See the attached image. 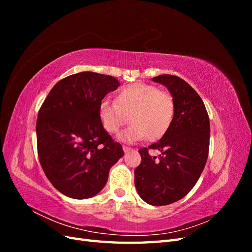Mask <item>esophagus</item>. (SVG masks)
I'll return each instance as SVG.
<instances>
[{
	"instance_id": "34e87169",
	"label": "esophagus",
	"mask_w": 252,
	"mask_h": 252,
	"mask_svg": "<svg viewBox=\"0 0 252 252\" xmlns=\"http://www.w3.org/2000/svg\"><path fill=\"white\" fill-rule=\"evenodd\" d=\"M123 150H124V152H129L131 150V148L128 147V146H123Z\"/></svg>"
}]
</instances>
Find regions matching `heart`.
<instances>
[{
    "label": "heart",
    "instance_id": "obj_1",
    "mask_svg": "<svg viewBox=\"0 0 252 252\" xmlns=\"http://www.w3.org/2000/svg\"><path fill=\"white\" fill-rule=\"evenodd\" d=\"M173 113L172 96L145 83L129 84L119 91L116 102L104 100L98 106L103 127L110 134H117L129 118L131 125L121 135L127 142L162 136L171 124Z\"/></svg>",
    "mask_w": 252,
    "mask_h": 252
}]
</instances>
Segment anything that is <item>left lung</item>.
Instances as JSON below:
<instances>
[{
  "label": "left lung",
  "mask_w": 252,
  "mask_h": 252,
  "mask_svg": "<svg viewBox=\"0 0 252 252\" xmlns=\"http://www.w3.org/2000/svg\"><path fill=\"white\" fill-rule=\"evenodd\" d=\"M152 81L168 88L174 113L161 140L139 149L134 185L145 202L164 206L183 199L196 184L207 162L210 124L202 98L187 82L172 74ZM150 149L161 152L158 158L149 155Z\"/></svg>",
  "instance_id": "left-lung-1"
}]
</instances>
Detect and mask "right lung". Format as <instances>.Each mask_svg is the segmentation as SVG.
Returning a JSON list of instances; mask_svg holds the SVG:
<instances>
[{"label":"right lung","mask_w":252,"mask_h":252,"mask_svg":"<svg viewBox=\"0 0 252 252\" xmlns=\"http://www.w3.org/2000/svg\"><path fill=\"white\" fill-rule=\"evenodd\" d=\"M120 86L111 75L84 71L59 81L37 113V156L47 179L72 199H88L106 185L124 156L105 130L98 106Z\"/></svg>","instance_id":"1"}]
</instances>
